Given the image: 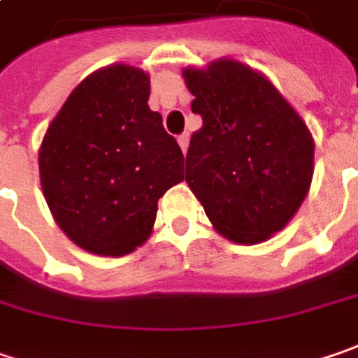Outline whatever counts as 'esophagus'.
Instances as JSON below:
<instances>
[{"label":"esophagus","instance_id":"1","mask_svg":"<svg viewBox=\"0 0 358 358\" xmlns=\"http://www.w3.org/2000/svg\"><path fill=\"white\" fill-rule=\"evenodd\" d=\"M177 141H179V147H181V151L187 152V145H189V133H183L177 136Z\"/></svg>","mask_w":358,"mask_h":358}]
</instances>
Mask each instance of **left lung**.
<instances>
[{
	"mask_svg": "<svg viewBox=\"0 0 358 358\" xmlns=\"http://www.w3.org/2000/svg\"><path fill=\"white\" fill-rule=\"evenodd\" d=\"M191 110L185 181L227 240L258 243L292 220L313 181L304 120L262 74L236 60L183 70Z\"/></svg>",
	"mask_w": 358,
	"mask_h": 358,
	"instance_id": "obj_1",
	"label": "left lung"
}]
</instances>
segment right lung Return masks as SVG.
I'll list each match as a JSON object with an SVG mask.
<instances>
[{
    "instance_id": "1",
    "label": "right lung",
    "mask_w": 358,
    "mask_h": 358,
    "mask_svg": "<svg viewBox=\"0 0 358 358\" xmlns=\"http://www.w3.org/2000/svg\"><path fill=\"white\" fill-rule=\"evenodd\" d=\"M149 76L115 64L82 80L45 131L40 179L62 231L99 256L151 236L157 201L183 181V152L147 104Z\"/></svg>"
}]
</instances>
